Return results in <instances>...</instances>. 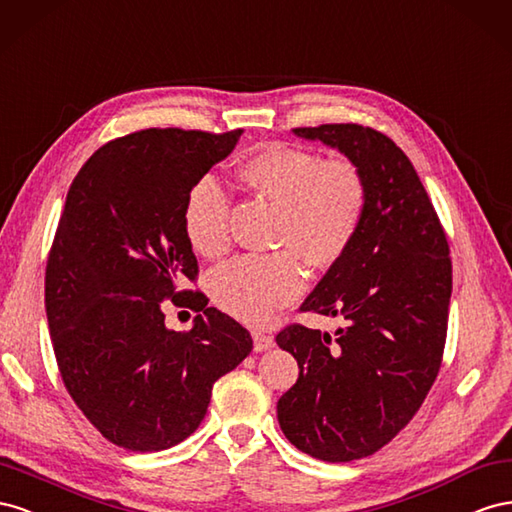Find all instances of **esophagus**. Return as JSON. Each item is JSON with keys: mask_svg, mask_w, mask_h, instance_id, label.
Instances as JSON below:
<instances>
[{"mask_svg": "<svg viewBox=\"0 0 512 512\" xmlns=\"http://www.w3.org/2000/svg\"><path fill=\"white\" fill-rule=\"evenodd\" d=\"M253 345H255V352H266V349L274 347V337H270V334L261 332V330H255L253 332Z\"/></svg>", "mask_w": 512, "mask_h": 512, "instance_id": "34e87169", "label": "esophagus"}]
</instances>
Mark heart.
I'll use <instances>...</instances> for the list:
<instances>
[{"label": "heart", "instance_id": "b5f03b06", "mask_svg": "<svg viewBox=\"0 0 512 512\" xmlns=\"http://www.w3.org/2000/svg\"><path fill=\"white\" fill-rule=\"evenodd\" d=\"M238 178L253 195L281 208L274 238L276 246L289 251L229 261L212 274L210 291L231 317L266 324L302 294L298 255L313 268H330L349 253L367 221L369 184L352 160H326L279 141L248 154L238 165ZM229 216L231 197L214 178H201L191 186L182 225L199 255L218 257L227 251Z\"/></svg>", "mask_w": 512, "mask_h": 512}]
</instances>
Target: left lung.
Here are the masks:
<instances>
[{
  "label": "left lung",
  "mask_w": 512,
  "mask_h": 512,
  "mask_svg": "<svg viewBox=\"0 0 512 512\" xmlns=\"http://www.w3.org/2000/svg\"><path fill=\"white\" fill-rule=\"evenodd\" d=\"M339 148L369 184L367 221L300 313L341 315L334 334L289 324L276 343L298 382L276 403L287 440L345 463L386 446L420 410L442 367L452 261L446 231L410 158L360 124L294 128Z\"/></svg>",
  "instance_id": "1"
}]
</instances>
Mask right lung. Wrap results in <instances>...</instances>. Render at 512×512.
<instances>
[{
	"label": "right lung",
	"mask_w": 512,
	"mask_h": 512,
	"mask_svg": "<svg viewBox=\"0 0 512 512\" xmlns=\"http://www.w3.org/2000/svg\"><path fill=\"white\" fill-rule=\"evenodd\" d=\"M242 133L145 128L102 145L70 184L45 272L51 343L72 401L120 448L186 440L216 379L253 349L203 291L180 289L199 274L186 195ZM165 299L198 313L191 331L164 326Z\"/></svg>",
	"instance_id": "obj_1"
}]
</instances>
